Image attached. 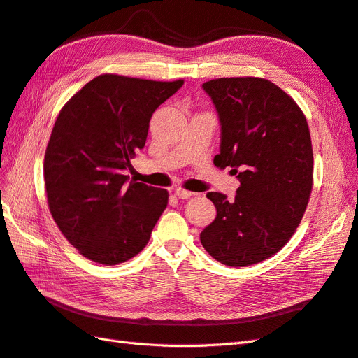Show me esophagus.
<instances>
[{"instance_id":"34e87169","label":"esophagus","mask_w":358,"mask_h":358,"mask_svg":"<svg viewBox=\"0 0 358 358\" xmlns=\"http://www.w3.org/2000/svg\"><path fill=\"white\" fill-rule=\"evenodd\" d=\"M175 194H176V196H178L179 199H189V197L194 196V192L187 191V189H183V188H176V189H175Z\"/></svg>"}]
</instances>
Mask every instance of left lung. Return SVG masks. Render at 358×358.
<instances>
[{
  "mask_svg": "<svg viewBox=\"0 0 358 358\" xmlns=\"http://www.w3.org/2000/svg\"><path fill=\"white\" fill-rule=\"evenodd\" d=\"M221 124L213 164L231 167L233 200L208 192L216 218L200 233L216 262L243 267L275 255L291 239L312 191L313 154L306 117L267 79L221 78L203 83Z\"/></svg>",
  "mask_w": 358,
  "mask_h": 358,
  "instance_id": "1",
  "label": "left lung"
}]
</instances>
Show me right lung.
<instances>
[{
    "label": "right lung",
    "instance_id": "obj_1",
    "mask_svg": "<svg viewBox=\"0 0 358 358\" xmlns=\"http://www.w3.org/2000/svg\"><path fill=\"white\" fill-rule=\"evenodd\" d=\"M183 80L101 74L62 107L45 154L49 210L88 259L115 266L137 255L169 203V192L129 180L149 121Z\"/></svg>",
    "mask_w": 358,
    "mask_h": 358
}]
</instances>
